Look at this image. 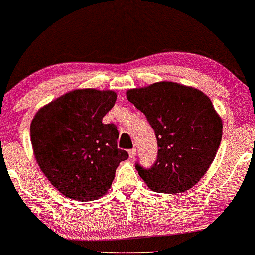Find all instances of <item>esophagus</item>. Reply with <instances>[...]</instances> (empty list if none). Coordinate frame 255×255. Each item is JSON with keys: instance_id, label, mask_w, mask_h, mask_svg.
Returning <instances> with one entry per match:
<instances>
[{"instance_id": "obj_1", "label": "esophagus", "mask_w": 255, "mask_h": 255, "mask_svg": "<svg viewBox=\"0 0 255 255\" xmlns=\"http://www.w3.org/2000/svg\"><path fill=\"white\" fill-rule=\"evenodd\" d=\"M135 155H137V149H135V148H132V149H130V151H128V156H130L131 159H134Z\"/></svg>"}]
</instances>
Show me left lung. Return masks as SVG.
<instances>
[{
    "label": "left lung",
    "mask_w": 255,
    "mask_h": 255,
    "mask_svg": "<svg viewBox=\"0 0 255 255\" xmlns=\"http://www.w3.org/2000/svg\"><path fill=\"white\" fill-rule=\"evenodd\" d=\"M127 97L144 113L158 140L149 169L135 168L149 189L183 193L198 183L214 161L223 134L222 118L203 92L161 81L128 89Z\"/></svg>",
    "instance_id": "8db88e82"
}]
</instances>
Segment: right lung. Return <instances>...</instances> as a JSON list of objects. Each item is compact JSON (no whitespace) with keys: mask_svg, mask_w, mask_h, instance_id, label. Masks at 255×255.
<instances>
[{"mask_svg":"<svg viewBox=\"0 0 255 255\" xmlns=\"http://www.w3.org/2000/svg\"><path fill=\"white\" fill-rule=\"evenodd\" d=\"M113 90L75 89L41 107L30 127L36 161L64 196L88 202L110 189L116 168L128 158L117 148L116 125L103 124Z\"/></svg>","mask_w":255,"mask_h":255,"instance_id":"obj_1","label":"right lung"}]
</instances>
